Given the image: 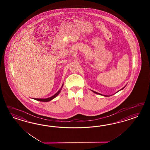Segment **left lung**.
Segmentation results:
<instances>
[{
	"instance_id": "left-lung-1",
	"label": "left lung",
	"mask_w": 150,
	"mask_h": 150,
	"mask_svg": "<svg viewBox=\"0 0 150 150\" xmlns=\"http://www.w3.org/2000/svg\"><path fill=\"white\" fill-rule=\"evenodd\" d=\"M126 86H125L124 87H123L121 90H119V91H117L116 93H117V92H118L119 91H120V90H122L123 89H124V88H125V87ZM91 91H92L93 93H96V94H97V95H100L101 96H105V97H109V96H107V95H102V94H100V93H98V92H96V91H93V90H91Z\"/></svg>"
}]
</instances>
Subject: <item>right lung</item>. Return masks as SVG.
Listing matches in <instances>:
<instances>
[{
    "label": "right lung",
    "mask_w": 150,
    "mask_h": 150,
    "mask_svg": "<svg viewBox=\"0 0 150 150\" xmlns=\"http://www.w3.org/2000/svg\"><path fill=\"white\" fill-rule=\"evenodd\" d=\"M63 86V84L62 85V86L61 87V88H60V90H59V91H58L55 94H54V95L52 96H51L50 97H49V98H33L34 100H38V101H41V102H49V101H50L51 100H53L54 98H55L57 96L59 95V93H60V91L62 90V87Z\"/></svg>",
    "instance_id": "right-lung-1"
}]
</instances>
